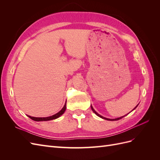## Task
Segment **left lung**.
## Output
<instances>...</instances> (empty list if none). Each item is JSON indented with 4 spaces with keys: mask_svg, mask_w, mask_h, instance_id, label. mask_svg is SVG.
I'll list each match as a JSON object with an SVG mask.
<instances>
[{
    "mask_svg": "<svg viewBox=\"0 0 160 160\" xmlns=\"http://www.w3.org/2000/svg\"><path fill=\"white\" fill-rule=\"evenodd\" d=\"M139 105V104H138ZM138 105L136 106V107H135L133 110H134L135 108H136L137 107H138ZM91 109H92V111H93V112L97 115H98V116H99V118H102V119H106V120H108V121H117V120H119V119H122V118H123V117H124V116H122V117H120V118H116V119H108V118H104V117H103V116H101V115H100L99 114H98V113H97L96 112V111L94 110V109L93 108V107H92V106H91ZM132 110V111H133Z\"/></svg>",
    "mask_w": 160,
    "mask_h": 160,
    "instance_id": "8db88e82",
    "label": "left lung"
}]
</instances>
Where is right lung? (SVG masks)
I'll return each instance as SVG.
<instances>
[{
    "instance_id": "add662e5",
    "label": "right lung",
    "mask_w": 160,
    "mask_h": 160,
    "mask_svg": "<svg viewBox=\"0 0 160 160\" xmlns=\"http://www.w3.org/2000/svg\"><path fill=\"white\" fill-rule=\"evenodd\" d=\"M66 110V103L64 105V107L62 108V109L58 112L57 113L53 115L52 116H49V117H47V118H35V117H31L30 115H28V117L31 118V119L35 121V122H42V121H49V120H52V119H55L58 118H59L61 115L64 113V112Z\"/></svg>"
}]
</instances>
